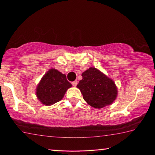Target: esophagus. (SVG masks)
<instances>
[{"label": "esophagus", "instance_id": "esophagus-1", "mask_svg": "<svg viewBox=\"0 0 155 155\" xmlns=\"http://www.w3.org/2000/svg\"><path fill=\"white\" fill-rule=\"evenodd\" d=\"M77 84H78L77 81H73V82H71V84L74 86V87H76V86L77 85Z\"/></svg>", "mask_w": 155, "mask_h": 155}]
</instances>
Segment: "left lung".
<instances>
[{
    "label": "left lung",
    "instance_id": "left-lung-1",
    "mask_svg": "<svg viewBox=\"0 0 155 155\" xmlns=\"http://www.w3.org/2000/svg\"><path fill=\"white\" fill-rule=\"evenodd\" d=\"M82 79L76 86L84 99L94 108L101 109L110 105L117 97V88L109 79L96 68L90 67L81 74Z\"/></svg>",
    "mask_w": 155,
    "mask_h": 155
}]
</instances>
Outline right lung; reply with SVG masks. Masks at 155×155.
Wrapping results in <instances>:
<instances>
[{"label": "right lung", "instance_id": "obj_1", "mask_svg": "<svg viewBox=\"0 0 155 155\" xmlns=\"http://www.w3.org/2000/svg\"><path fill=\"white\" fill-rule=\"evenodd\" d=\"M71 87L65 74L51 68L37 86L36 97L43 104L51 106L61 100L67 89Z\"/></svg>", "mask_w": 155, "mask_h": 155}]
</instances>
